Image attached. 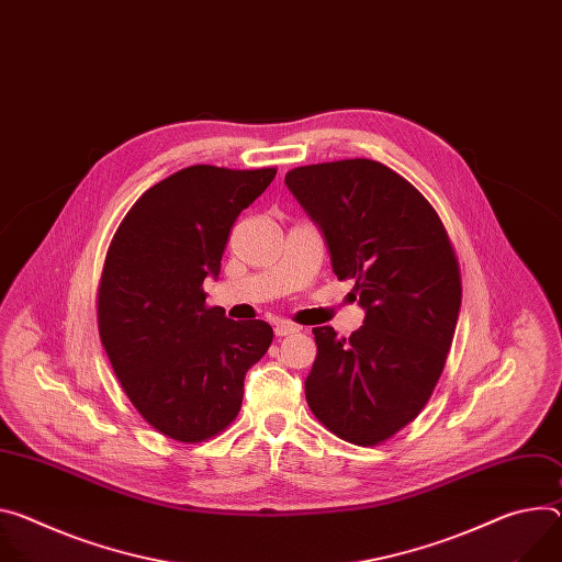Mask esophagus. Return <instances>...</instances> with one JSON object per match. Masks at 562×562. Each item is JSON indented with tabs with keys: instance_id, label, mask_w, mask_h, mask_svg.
<instances>
[{
	"instance_id": "esophagus-1",
	"label": "esophagus",
	"mask_w": 562,
	"mask_h": 562,
	"mask_svg": "<svg viewBox=\"0 0 562 562\" xmlns=\"http://www.w3.org/2000/svg\"><path fill=\"white\" fill-rule=\"evenodd\" d=\"M273 331H276V336H278V338H282V336H291V334H295V331H297V327H295L293 323L280 321V323H276Z\"/></svg>"
}]
</instances>
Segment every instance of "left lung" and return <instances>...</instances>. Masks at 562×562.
<instances>
[{"label": "left lung", "instance_id": "8db88e82", "mask_svg": "<svg viewBox=\"0 0 562 562\" xmlns=\"http://www.w3.org/2000/svg\"><path fill=\"white\" fill-rule=\"evenodd\" d=\"M286 188L318 224L338 280H353L363 327H316L304 394L316 419L356 446H376L428 403L454 336L462 278L428 199L370 159L289 170Z\"/></svg>", "mask_w": 562, "mask_h": 562}]
</instances>
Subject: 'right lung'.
Masks as SVG:
<instances>
[{
    "instance_id": "1",
    "label": "right lung",
    "mask_w": 562,
    "mask_h": 562,
    "mask_svg": "<svg viewBox=\"0 0 562 562\" xmlns=\"http://www.w3.org/2000/svg\"><path fill=\"white\" fill-rule=\"evenodd\" d=\"M276 168L190 166L151 186L121 222L98 286V331L127 398L161 435L206 441L241 407L244 376L267 353L265 321L209 307L228 233Z\"/></svg>"
}]
</instances>
